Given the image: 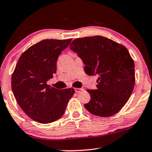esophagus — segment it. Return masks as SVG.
<instances>
[{
	"label": "esophagus",
	"mask_w": 152,
	"mask_h": 152,
	"mask_svg": "<svg viewBox=\"0 0 152 152\" xmlns=\"http://www.w3.org/2000/svg\"><path fill=\"white\" fill-rule=\"evenodd\" d=\"M83 88H75V91H76V93H79L81 91H83Z\"/></svg>",
	"instance_id": "34e87169"
}]
</instances>
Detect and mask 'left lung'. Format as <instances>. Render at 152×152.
Listing matches in <instances>:
<instances>
[{"label": "left lung", "mask_w": 152, "mask_h": 152, "mask_svg": "<svg viewBox=\"0 0 152 152\" xmlns=\"http://www.w3.org/2000/svg\"><path fill=\"white\" fill-rule=\"evenodd\" d=\"M70 48L83 60L86 74L99 76L97 89L87 90L91 98L85 108L98 116L116 114L129 99L135 86V64L127 48L101 36L76 38Z\"/></svg>", "instance_id": "left-lung-1"}]
</instances>
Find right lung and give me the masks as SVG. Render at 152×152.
Listing matches in <instances>:
<instances>
[{"instance_id":"add662e5","label":"right lung","mask_w":152,"mask_h":152,"mask_svg":"<svg viewBox=\"0 0 152 152\" xmlns=\"http://www.w3.org/2000/svg\"><path fill=\"white\" fill-rule=\"evenodd\" d=\"M72 38L45 39L22 54L12 75V90L17 103L31 118L41 124L63 116L74 88L58 90L47 84L56 72L57 60Z\"/></svg>"}]
</instances>
